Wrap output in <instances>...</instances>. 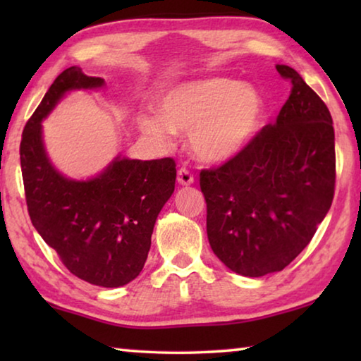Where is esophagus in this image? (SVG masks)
<instances>
[{
	"instance_id": "esophagus-1",
	"label": "esophagus",
	"mask_w": 361,
	"mask_h": 361,
	"mask_svg": "<svg viewBox=\"0 0 361 361\" xmlns=\"http://www.w3.org/2000/svg\"><path fill=\"white\" fill-rule=\"evenodd\" d=\"M178 183L183 186H188V185H192L194 183V175L189 172L186 167H181L178 170Z\"/></svg>"
}]
</instances>
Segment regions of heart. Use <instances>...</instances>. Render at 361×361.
<instances>
[{"label":"heart","mask_w":361,"mask_h":361,"mask_svg":"<svg viewBox=\"0 0 361 361\" xmlns=\"http://www.w3.org/2000/svg\"><path fill=\"white\" fill-rule=\"evenodd\" d=\"M162 111L142 116V127L149 137L170 145L176 130L188 132L195 157L219 164L240 154L252 142L264 116V102L253 85L209 78L169 90Z\"/></svg>","instance_id":"heart-1"}]
</instances>
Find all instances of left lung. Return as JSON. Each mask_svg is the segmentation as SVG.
Returning <instances> with one entry per match:
<instances>
[{"instance_id":"left-lung-1","label":"left lung","mask_w":361,"mask_h":361,"mask_svg":"<svg viewBox=\"0 0 361 361\" xmlns=\"http://www.w3.org/2000/svg\"><path fill=\"white\" fill-rule=\"evenodd\" d=\"M277 121L240 154L200 170L210 247L231 271L262 277L285 269L307 247L331 207L336 183L333 119L296 70Z\"/></svg>"}]
</instances>
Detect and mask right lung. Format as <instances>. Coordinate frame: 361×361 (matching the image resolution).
Wrapping results in <instances>:
<instances>
[{"label":"right lung","mask_w":361,"mask_h":361,"mask_svg":"<svg viewBox=\"0 0 361 361\" xmlns=\"http://www.w3.org/2000/svg\"><path fill=\"white\" fill-rule=\"evenodd\" d=\"M103 82L79 66L60 73L23 129L20 167L30 219L63 266L84 282L118 288L142 272L156 218L175 189L176 164L116 157L87 181L65 178L51 166L41 121L68 90Z\"/></svg>","instance_id":"1"}]
</instances>
